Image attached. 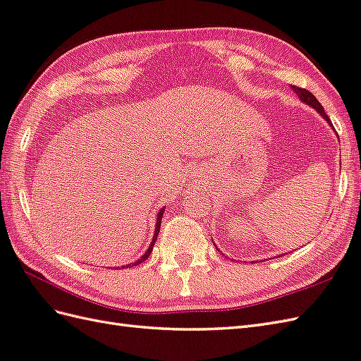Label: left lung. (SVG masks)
Segmentation results:
<instances>
[{"mask_svg":"<svg viewBox=\"0 0 361 361\" xmlns=\"http://www.w3.org/2000/svg\"><path fill=\"white\" fill-rule=\"evenodd\" d=\"M293 90L295 91V94H298V96L300 97V100H303L305 104L311 105L312 108H316V109L319 111V113L323 116V118H325L329 125H332L329 117H328L326 113H325V109H323V106L320 105V102H319L316 97H314L312 92H310L308 90H305V88H300V87H293Z\"/></svg>","mask_w":361,"mask_h":361,"instance_id":"1","label":"left lung"}]
</instances>
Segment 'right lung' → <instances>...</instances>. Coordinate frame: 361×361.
I'll use <instances>...</instances> for the list:
<instances>
[{
	"instance_id": "add662e5",
	"label": "right lung",
	"mask_w": 361,
	"mask_h": 361,
	"mask_svg": "<svg viewBox=\"0 0 361 361\" xmlns=\"http://www.w3.org/2000/svg\"><path fill=\"white\" fill-rule=\"evenodd\" d=\"M161 216H163V210L160 212L159 214V216H157V227H155V233H154V239H152V244H151V247L147 248V252L140 257V259H138L137 262H134L133 265H137V264H142V262H145L147 257H149V255H151V252H152V248H154V243L157 241V236H159V232H160V226H161ZM133 265H126V267H133Z\"/></svg>"
}]
</instances>
